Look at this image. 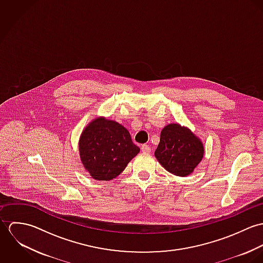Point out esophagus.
<instances>
[{
    "instance_id": "obj_1",
    "label": "esophagus",
    "mask_w": 263,
    "mask_h": 263,
    "mask_svg": "<svg viewBox=\"0 0 263 263\" xmlns=\"http://www.w3.org/2000/svg\"><path fill=\"white\" fill-rule=\"evenodd\" d=\"M141 149H142L144 153H151V147L148 146V145H142Z\"/></svg>"
}]
</instances>
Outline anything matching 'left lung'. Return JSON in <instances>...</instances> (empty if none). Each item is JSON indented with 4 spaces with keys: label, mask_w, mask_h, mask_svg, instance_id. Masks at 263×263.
Returning a JSON list of instances; mask_svg holds the SVG:
<instances>
[{
    "label": "left lung",
    "mask_w": 263,
    "mask_h": 263,
    "mask_svg": "<svg viewBox=\"0 0 263 263\" xmlns=\"http://www.w3.org/2000/svg\"><path fill=\"white\" fill-rule=\"evenodd\" d=\"M204 154L201 141L185 126L178 123L166 125L155 151L159 163L176 176H187L200 163Z\"/></svg>",
    "instance_id": "obj_1"
}]
</instances>
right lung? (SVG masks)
Segmentation results:
<instances>
[{
    "mask_svg": "<svg viewBox=\"0 0 263 263\" xmlns=\"http://www.w3.org/2000/svg\"><path fill=\"white\" fill-rule=\"evenodd\" d=\"M82 164L92 178L108 181L117 177L136 157V146L128 130L114 120L98 117L83 130L79 141Z\"/></svg>",
    "mask_w": 263,
    "mask_h": 263,
    "instance_id": "obj_1",
    "label": "right lung"
}]
</instances>
